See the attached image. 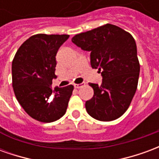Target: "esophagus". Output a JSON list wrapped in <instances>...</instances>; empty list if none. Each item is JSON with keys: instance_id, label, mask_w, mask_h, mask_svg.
<instances>
[{"instance_id": "1", "label": "esophagus", "mask_w": 159, "mask_h": 159, "mask_svg": "<svg viewBox=\"0 0 159 159\" xmlns=\"http://www.w3.org/2000/svg\"><path fill=\"white\" fill-rule=\"evenodd\" d=\"M85 85V83H81L80 84H74V88L75 89H80V88H82Z\"/></svg>"}]
</instances>
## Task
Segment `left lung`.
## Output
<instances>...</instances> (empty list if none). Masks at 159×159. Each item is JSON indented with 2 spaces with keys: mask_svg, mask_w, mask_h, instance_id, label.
Wrapping results in <instances>:
<instances>
[{
  "mask_svg": "<svg viewBox=\"0 0 159 159\" xmlns=\"http://www.w3.org/2000/svg\"><path fill=\"white\" fill-rule=\"evenodd\" d=\"M71 42L90 52L93 69H98L102 83H89L93 96L87 100L88 113L94 119L112 121L129 107L140 75L135 41L118 26L107 24L72 37Z\"/></svg>",
  "mask_w": 159,
  "mask_h": 159,
  "instance_id": "obj_1",
  "label": "left lung"
}]
</instances>
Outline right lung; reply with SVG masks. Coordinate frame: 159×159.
<instances>
[{"mask_svg":"<svg viewBox=\"0 0 159 159\" xmlns=\"http://www.w3.org/2000/svg\"><path fill=\"white\" fill-rule=\"evenodd\" d=\"M69 35L37 34L17 51L12 64V88L17 100L29 116L51 123L66 113L73 86L55 87L56 54Z\"/></svg>","mask_w":159,"mask_h":159,"instance_id":"add662e5","label":"right lung"}]
</instances>
